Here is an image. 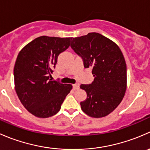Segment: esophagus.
<instances>
[{"label": "esophagus", "instance_id": "1", "mask_svg": "<svg viewBox=\"0 0 150 150\" xmlns=\"http://www.w3.org/2000/svg\"><path fill=\"white\" fill-rule=\"evenodd\" d=\"M72 88H73L74 90H77V89L79 88V84H73L72 85Z\"/></svg>", "mask_w": 150, "mask_h": 150}]
</instances>
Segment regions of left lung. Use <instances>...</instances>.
Masks as SVG:
<instances>
[{
  "mask_svg": "<svg viewBox=\"0 0 150 150\" xmlns=\"http://www.w3.org/2000/svg\"><path fill=\"white\" fill-rule=\"evenodd\" d=\"M70 46L82 57L84 67L92 68L94 77L91 84L80 86L87 93L81 109L92 117L108 115L120 104L126 91V64L122 51L112 40L97 33L72 38Z\"/></svg>",
  "mask_w": 150,
  "mask_h": 150,
  "instance_id": "obj_1",
  "label": "left lung"
}]
</instances>
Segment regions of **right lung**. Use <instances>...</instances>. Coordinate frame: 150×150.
Segmentation results:
<instances>
[{
    "mask_svg": "<svg viewBox=\"0 0 150 150\" xmlns=\"http://www.w3.org/2000/svg\"><path fill=\"white\" fill-rule=\"evenodd\" d=\"M70 38L40 36L24 47L13 68L16 94L29 112L41 118L51 117L72 86L50 79L58 56L69 48Z\"/></svg>",
    "mask_w": 150,
    "mask_h": 150,
    "instance_id": "right-lung-1",
    "label": "right lung"
}]
</instances>
